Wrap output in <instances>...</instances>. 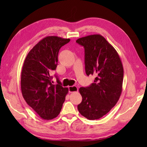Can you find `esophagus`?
I'll use <instances>...</instances> for the list:
<instances>
[{
    "instance_id": "34e87169",
    "label": "esophagus",
    "mask_w": 147,
    "mask_h": 147,
    "mask_svg": "<svg viewBox=\"0 0 147 147\" xmlns=\"http://www.w3.org/2000/svg\"><path fill=\"white\" fill-rule=\"evenodd\" d=\"M68 89H69V92L70 93L76 92L78 91V87L76 86H74V85L69 86Z\"/></svg>"
}]
</instances>
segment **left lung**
<instances>
[{"label":"left lung","instance_id":"1","mask_svg":"<svg viewBox=\"0 0 147 147\" xmlns=\"http://www.w3.org/2000/svg\"><path fill=\"white\" fill-rule=\"evenodd\" d=\"M76 42L85 49L86 75L96 76L94 83L80 88L82 101L78 109L89 120L98 119L119 99L123 88V64L115 49L100 35L82 37Z\"/></svg>","mask_w":147,"mask_h":147}]
</instances>
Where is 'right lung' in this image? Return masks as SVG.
Masks as SVG:
<instances>
[{"label": "right lung", "mask_w": 147, "mask_h": 147, "mask_svg": "<svg viewBox=\"0 0 147 147\" xmlns=\"http://www.w3.org/2000/svg\"><path fill=\"white\" fill-rule=\"evenodd\" d=\"M70 39L55 36L43 38L33 47L24 60L21 76L22 95L40 117L51 120L60 113L68 88L62 87L57 78L52 83V71L57 65L58 54Z\"/></svg>", "instance_id": "obj_1"}]
</instances>
